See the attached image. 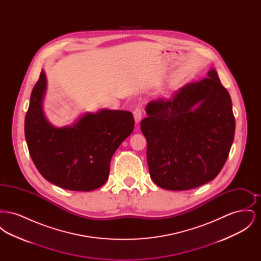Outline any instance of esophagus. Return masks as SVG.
<instances>
[{
	"label": "esophagus",
	"mask_w": 261,
	"mask_h": 261,
	"mask_svg": "<svg viewBox=\"0 0 261 261\" xmlns=\"http://www.w3.org/2000/svg\"><path fill=\"white\" fill-rule=\"evenodd\" d=\"M133 114H134L135 122L138 124L142 120V116H143V110H142V108H140V107L136 108L135 111L133 112Z\"/></svg>",
	"instance_id": "esophagus-1"
}]
</instances>
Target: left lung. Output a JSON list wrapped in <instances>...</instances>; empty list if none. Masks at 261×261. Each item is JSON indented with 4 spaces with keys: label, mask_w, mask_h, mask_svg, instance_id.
Masks as SVG:
<instances>
[{
    "label": "left lung",
    "mask_w": 261,
    "mask_h": 261,
    "mask_svg": "<svg viewBox=\"0 0 261 261\" xmlns=\"http://www.w3.org/2000/svg\"><path fill=\"white\" fill-rule=\"evenodd\" d=\"M141 130L148 142L152 181L185 191L213 180L227 161L235 135L232 100L217 71L180 89L173 99L151 100Z\"/></svg>",
    "instance_id": "left-lung-1"
}]
</instances>
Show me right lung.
<instances>
[{
  "mask_svg": "<svg viewBox=\"0 0 261 261\" xmlns=\"http://www.w3.org/2000/svg\"><path fill=\"white\" fill-rule=\"evenodd\" d=\"M47 77L42 69L26 112L24 133L38 171L51 184L70 191L90 192L102 186L113 153L134 130L132 112H85L71 125L56 127L43 110Z\"/></svg>",
  "mask_w": 261,
  "mask_h": 261,
  "instance_id": "obj_1",
  "label": "right lung"
}]
</instances>
